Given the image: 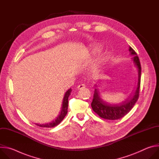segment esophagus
Segmentation results:
<instances>
[{"label": "esophagus", "mask_w": 159, "mask_h": 159, "mask_svg": "<svg viewBox=\"0 0 159 159\" xmlns=\"http://www.w3.org/2000/svg\"><path fill=\"white\" fill-rule=\"evenodd\" d=\"M85 87V84H80L77 86V89H84Z\"/></svg>", "instance_id": "1"}]
</instances>
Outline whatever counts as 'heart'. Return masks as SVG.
Returning a JSON list of instances; mask_svg holds the SVG:
<instances>
[{
    "instance_id": "1",
    "label": "heart",
    "mask_w": 159,
    "mask_h": 159,
    "mask_svg": "<svg viewBox=\"0 0 159 159\" xmlns=\"http://www.w3.org/2000/svg\"><path fill=\"white\" fill-rule=\"evenodd\" d=\"M100 46H99V45H98V46H96V47H95V48H94V52H96L97 50H98L99 48H100Z\"/></svg>"
}]
</instances>
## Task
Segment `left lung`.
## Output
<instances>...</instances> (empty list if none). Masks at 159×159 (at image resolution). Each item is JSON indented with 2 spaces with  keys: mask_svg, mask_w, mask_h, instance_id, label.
Masks as SVG:
<instances>
[{
  "mask_svg": "<svg viewBox=\"0 0 159 159\" xmlns=\"http://www.w3.org/2000/svg\"><path fill=\"white\" fill-rule=\"evenodd\" d=\"M129 51L130 54L133 55L132 60L134 65L138 69L139 79L137 89L132 95L131 94L124 102L119 104H111L103 101L100 97L98 89H96L91 106L93 111L102 118L109 120H115L123 118L131 110L139 99L141 80V65L137 54L131 47H129Z\"/></svg>",
  "mask_w": 159,
  "mask_h": 159,
  "instance_id": "obj_1",
  "label": "left lung"
}]
</instances>
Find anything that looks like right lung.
<instances>
[{
  "mask_svg": "<svg viewBox=\"0 0 159 159\" xmlns=\"http://www.w3.org/2000/svg\"><path fill=\"white\" fill-rule=\"evenodd\" d=\"M71 92H72L71 89H69L66 92V93L64 96V98H63V102H62V107H61V112H60V114L58 115V116L57 118V119L55 121H53L51 123H46V124L40 125V124L36 123V125L37 126H39V127H43V128H53L54 126H57L58 124H60V123L63 120V118H65V116L67 114L68 104H69V100H68V99H69V97L70 95Z\"/></svg>",
  "mask_w": 159,
  "mask_h": 159,
  "instance_id": "1",
  "label": "right lung"
}]
</instances>
